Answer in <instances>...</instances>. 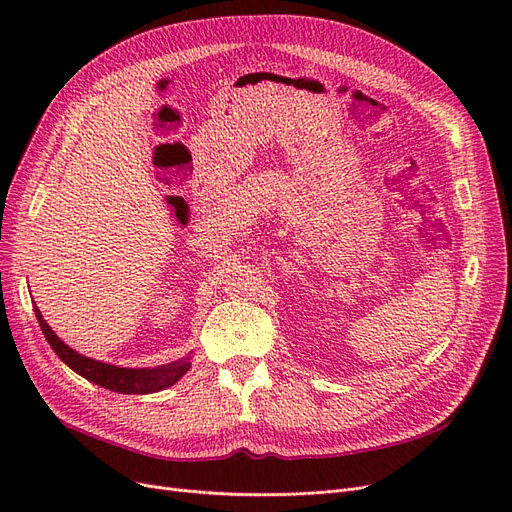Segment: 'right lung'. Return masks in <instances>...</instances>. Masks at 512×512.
Returning a JSON list of instances; mask_svg holds the SVG:
<instances>
[{
	"instance_id": "1",
	"label": "right lung",
	"mask_w": 512,
	"mask_h": 512,
	"mask_svg": "<svg viewBox=\"0 0 512 512\" xmlns=\"http://www.w3.org/2000/svg\"><path fill=\"white\" fill-rule=\"evenodd\" d=\"M35 315H37V321L43 330L45 340L53 348V353H56L72 371L83 375L85 380H89L105 390L120 392V394H153V392L174 386L182 378V375L191 369V355L182 357L178 361H172L168 365L141 367V369L95 361L91 357L76 353L74 348L64 344L58 338V334L49 328V324L43 319L37 305H35Z\"/></svg>"
}]
</instances>
